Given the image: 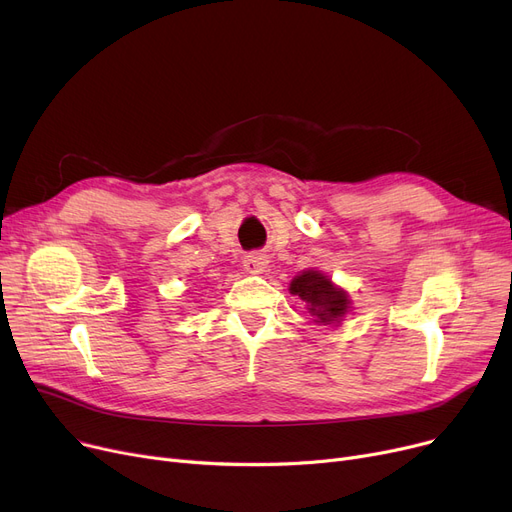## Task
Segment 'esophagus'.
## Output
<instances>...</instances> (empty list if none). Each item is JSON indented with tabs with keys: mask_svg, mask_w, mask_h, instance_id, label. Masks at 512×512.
<instances>
[{
	"mask_svg": "<svg viewBox=\"0 0 512 512\" xmlns=\"http://www.w3.org/2000/svg\"><path fill=\"white\" fill-rule=\"evenodd\" d=\"M242 265H245V270H247L249 274H261V272L265 270L267 259H265L263 255H259V253H251V255L245 257V261H242Z\"/></svg>",
	"mask_w": 512,
	"mask_h": 512,
	"instance_id": "esophagus-1",
	"label": "esophagus"
}]
</instances>
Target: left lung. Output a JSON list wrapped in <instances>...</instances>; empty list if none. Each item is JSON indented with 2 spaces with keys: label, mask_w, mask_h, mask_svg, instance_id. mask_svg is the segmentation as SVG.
Returning <instances> with one entry per match:
<instances>
[{
  "label": "left lung",
  "mask_w": 512,
  "mask_h": 512,
  "mask_svg": "<svg viewBox=\"0 0 512 512\" xmlns=\"http://www.w3.org/2000/svg\"><path fill=\"white\" fill-rule=\"evenodd\" d=\"M290 292L299 294L307 303L309 313L315 315V321H321V324H334L348 311L346 292L336 288L324 274L313 270L294 278L290 282Z\"/></svg>",
  "instance_id": "obj_1"
}]
</instances>
